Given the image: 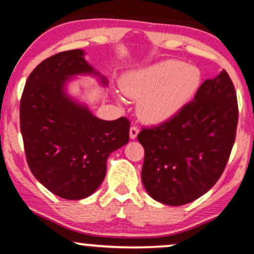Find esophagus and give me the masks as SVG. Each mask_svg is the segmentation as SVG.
<instances>
[{"label": "esophagus", "instance_id": "obj_1", "mask_svg": "<svg viewBox=\"0 0 254 254\" xmlns=\"http://www.w3.org/2000/svg\"><path fill=\"white\" fill-rule=\"evenodd\" d=\"M129 135H130V138H131V140H135V138L137 137V135H138V127H130Z\"/></svg>", "mask_w": 254, "mask_h": 254}]
</instances>
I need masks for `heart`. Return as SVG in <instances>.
<instances>
[{"mask_svg":"<svg viewBox=\"0 0 254 254\" xmlns=\"http://www.w3.org/2000/svg\"><path fill=\"white\" fill-rule=\"evenodd\" d=\"M202 84L199 67L180 60H163L125 74V95L138 99L137 113L148 124L175 118L197 95Z\"/></svg>","mask_w":254,"mask_h":254,"instance_id":"b5f03b06","label":"heart"}]
</instances>
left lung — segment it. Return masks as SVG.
<instances>
[{
  "label": "left lung",
  "mask_w": 254,
  "mask_h": 254,
  "mask_svg": "<svg viewBox=\"0 0 254 254\" xmlns=\"http://www.w3.org/2000/svg\"><path fill=\"white\" fill-rule=\"evenodd\" d=\"M238 99L225 69L206 79L197 95L175 118L143 129L142 183L157 201L181 206L216 185L236 135Z\"/></svg>",
  "instance_id": "1"
}]
</instances>
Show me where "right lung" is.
Segmentation results:
<instances>
[{
  "instance_id": "obj_1",
  "label": "right lung",
  "mask_w": 254,
  "mask_h": 254,
  "mask_svg": "<svg viewBox=\"0 0 254 254\" xmlns=\"http://www.w3.org/2000/svg\"><path fill=\"white\" fill-rule=\"evenodd\" d=\"M82 49L58 53L31 72L20 100V130L32 175L66 200L85 199L101 186L110 154L129 142L127 118L102 121L67 93L74 77L108 80Z\"/></svg>"
}]
</instances>
